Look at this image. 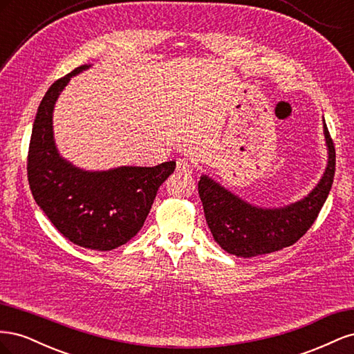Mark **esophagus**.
Masks as SVG:
<instances>
[{
    "label": "esophagus",
    "instance_id": "1",
    "mask_svg": "<svg viewBox=\"0 0 354 354\" xmlns=\"http://www.w3.org/2000/svg\"><path fill=\"white\" fill-rule=\"evenodd\" d=\"M176 171L178 174H186L190 173V165L186 159H177V165H176Z\"/></svg>",
    "mask_w": 354,
    "mask_h": 354
}]
</instances>
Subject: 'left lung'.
I'll return each instance as SVG.
<instances>
[{"label":"left lung","instance_id":"8db88e82","mask_svg":"<svg viewBox=\"0 0 354 354\" xmlns=\"http://www.w3.org/2000/svg\"><path fill=\"white\" fill-rule=\"evenodd\" d=\"M328 165L317 186L291 205L260 208L233 195L208 176L198 183L199 198L214 239L236 257L270 254L294 245L312 227L329 195L335 176V147L324 121Z\"/></svg>","mask_w":354,"mask_h":354}]
</instances>
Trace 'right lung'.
<instances>
[{"label":"right lung","instance_id":"obj_1","mask_svg":"<svg viewBox=\"0 0 354 354\" xmlns=\"http://www.w3.org/2000/svg\"><path fill=\"white\" fill-rule=\"evenodd\" d=\"M88 68L73 69L42 97L32 127L28 180L38 207L63 236L82 248L111 251L143 227L176 160L156 167L84 171L60 156L53 137V109L69 80Z\"/></svg>","mask_w":354,"mask_h":354}]
</instances>
